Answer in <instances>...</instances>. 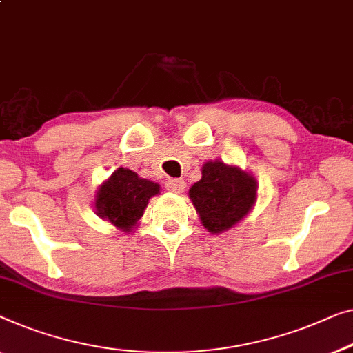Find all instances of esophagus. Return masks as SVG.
<instances>
[{
    "instance_id": "esophagus-1",
    "label": "esophagus",
    "mask_w": 353,
    "mask_h": 353,
    "mask_svg": "<svg viewBox=\"0 0 353 353\" xmlns=\"http://www.w3.org/2000/svg\"><path fill=\"white\" fill-rule=\"evenodd\" d=\"M165 186H167V189L170 192L180 194V192L185 191L186 183H185V180H180V178H170V180L165 183Z\"/></svg>"
}]
</instances>
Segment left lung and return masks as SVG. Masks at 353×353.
Instances as JSON below:
<instances>
[{
    "instance_id": "obj_1",
    "label": "left lung",
    "mask_w": 353,
    "mask_h": 353,
    "mask_svg": "<svg viewBox=\"0 0 353 353\" xmlns=\"http://www.w3.org/2000/svg\"><path fill=\"white\" fill-rule=\"evenodd\" d=\"M202 226L210 234L236 228L253 210L258 199V181L239 165L214 159L202 165V178L189 189Z\"/></svg>"
}]
</instances>
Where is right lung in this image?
Here are the masks:
<instances>
[{
    "label": "right lung",
    "mask_w": 353,
    "mask_h": 353,
    "mask_svg": "<svg viewBox=\"0 0 353 353\" xmlns=\"http://www.w3.org/2000/svg\"><path fill=\"white\" fill-rule=\"evenodd\" d=\"M157 194H161L157 183L139 176L130 168L119 167L97 189L95 212L119 231L135 232L148 202Z\"/></svg>",
    "instance_id": "add662e5"
}]
</instances>
